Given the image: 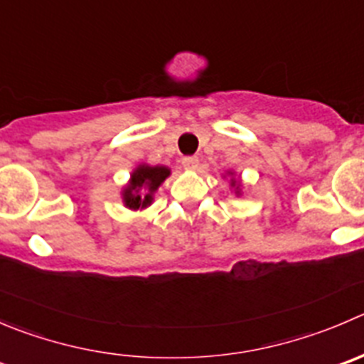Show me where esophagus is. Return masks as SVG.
I'll use <instances>...</instances> for the list:
<instances>
[{
  "instance_id": "1",
  "label": "esophagus",
  "mask_w": 364,
  "mask_h": 364,
  "mask_svg": "<svg viewBox=\"0 0 364 364\" xmlns=\"http://www.w3.org/2000/svg\"><path fill=\"white\" fill-rule=\"evenodd\" d=\"M181 165L186 168V171H196L199 167V158L197 156H183Z\"/></svg>"
}]
</instances>
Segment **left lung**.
<instances>
[{"instance_id": "left-lung-1", "label": "left lung", "mask_w": 364, "mask_h": 364, "mask_svg": "<svg viewBox=\"0 0 364 364\" xmlns=\"http://www.w3.org/2000/svg\"><path fill=\"white\" fill-rule=\"evenodd\" d=\"M232 185H235V183H232Z\"/></svg>"}]
</instances>
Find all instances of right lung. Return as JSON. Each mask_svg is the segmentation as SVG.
<instances>
[{"mask_svg":"<svg viewBox=\"0 0 364 364\" xmlns=\"http://www.w3.org/2000/svg\"><path fill=\"white\" fill-rule=\"evenodd\" d=\"M171 174L167 167H142L136 168L132 176V183L124 190V203L132 210L146 208L153 200V193L156 192L158 186L165 181V178ZM144 190L142 191L141 188Z\"/></svg>","mask_w":364,"mask_h":364,"instance_id":"add662e5","label":"right lung"}]
</instances>
